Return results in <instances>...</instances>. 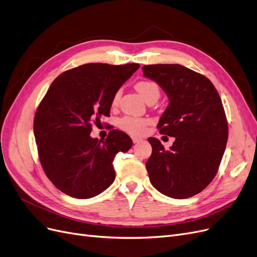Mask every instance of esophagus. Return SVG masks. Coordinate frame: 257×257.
I'll return each mask as SVG.
<instances>
[{
  "instance_id": "34e87169",
  "label": "esophagus",
  "mask_w": 257,
  "mask_h": 257,
  "mask_svg": "<svg viewBox=\"0 0 257 257\" xmlns=\"http://www.w3.org/2000/svg\"><path fill=\"white\" fill-rule=\"evenodd\" d=\"M132 141H134V143H139V142H141V139L137 138V137H132Z\"/></svg>"
}]
</instances>
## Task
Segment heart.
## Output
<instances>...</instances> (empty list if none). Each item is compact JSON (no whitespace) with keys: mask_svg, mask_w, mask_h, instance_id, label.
Returning a JSON list of instances; mask_svg holds the SVG:
<instances>
[{"mask_svg":"<svg viewBox=\"0 0 257 257\" xmlns=\"http://www.w3.org/2000/svg\"><path fill=\"white\" fill-rule=\"evenodd\" d=\"M136 88L144 100L150 103L151 101H157L160 98V89L158 84L154 81H140L136 84ZM120 98V92L117 90L112 98V105H117ZM148 120L135 116H125L118 121V126L126 132L134 136H141L144 134Z\"/></svg>","mask_w":257,"mask_h":257,"instance_id":"heart-1","label":"heart"}]
</instances>
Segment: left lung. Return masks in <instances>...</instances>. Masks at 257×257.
<instances>
[{
	"instance_id": "8db88e82",
	"label": "left lung",
	"mask_w": 257,
	"mask_h": 257,
	"mask_svg": "<svg viewBox=\"0 0 257 257\" xmlns=\"http://www.w3.org/2000/svg\"><path fill=\"white\" fill-rule=\"evenodd\" d=\"M142 69L170 99L157 128L175 138L169 151L158 139H148L150 180L164 195L191 197L211 183L226 147L228 126L220 95L209 79L185 66L157 64Z\"/></svg>"
}]
</instances>
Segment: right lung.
Instances as JSON below:
<instances>
[{"instance_id":"add662e5","label":"right lung","mask_w":257,"mask_h":257,"mask_svg":"<svg viewBox=\"0 0 257 257\" xmlns=\"http://www.w3.org/2000/svg\"><path fill=\"white\" fill-rule=\"evenodd\" d=\"M140 67L137 63H89L60 74L40 101L34 136L41 167L51 183L74 198L94 197L115 179L114 157L132 140L114 129L104 141L90 138L93 122L110 116L112 98Z\"/></svg>"}]
</instances>
